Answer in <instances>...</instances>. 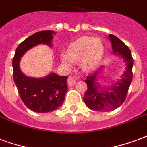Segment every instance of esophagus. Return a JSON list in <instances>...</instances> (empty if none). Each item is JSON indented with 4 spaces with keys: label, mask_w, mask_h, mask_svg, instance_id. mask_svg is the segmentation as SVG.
<instances>
[{
    "label": "esophagus",
    "mask_w": 147,
    "mask_h": 147,
    "mask_svg": "<svg viewBox=\"0 0 147 147\" xmlns=\"http://www.w3.org/2000/svg\"><path fill=\"white\" fill-rule=\"evenodd\" d=\"M76 83V77L74 76H69L67 79V85L69 86H74Z\"/></svg>",
    "instance_id": "1"
}]
</instances>
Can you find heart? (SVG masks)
<instances>
[{"label": "heart", "mask_w": 147, "mask_h": 147, "mask_svg": "<svg viewBox=\"0 0 147 147\" xmlns=\"http://www.w3.org/2000/svg\"><path fill=\"white\" fill-rule=\"evenodd\" d=\"M105 48L100 38L81 37L71 43L67 53L61 55V61L67 67H71L75 62L80 61V67L85 71L95 69L101 62Z\"/></svg>", "instance_id": "1"}]
</instances>
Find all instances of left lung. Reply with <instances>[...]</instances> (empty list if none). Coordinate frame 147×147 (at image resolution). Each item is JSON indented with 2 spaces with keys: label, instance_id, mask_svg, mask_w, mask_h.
<instances>
[{
  "label": "left lung",
  "instance_id": "1",
  "mask_svg": "<svg viewBox=\"0 0 147 147\" xmlns=\"http://www.w3.org/2000/svg\"><path fill=\"white\" fill-rule=\"evenodd\" d=\"M109 38L112 43L113 53L120 55L126 63L125 71L119 81L107 88H101L97 82L102 67L86 77L85 83L87 85V90L83 101L86 106L92 110L107 112L118 108L125 101L132 80L133 58L130 49L115 35L110 34Z\"/></svg>",
  "mask_w": 147,
  "mask_h": 147
}]
</instances>
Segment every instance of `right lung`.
Here are the masks:
<instances>
[{"label": "right lung", "instance_id": "right-lung-1", "mask_svg": "<svg viewBox=\"0 0 147 147\" xmlns=\"http://www.w3.org/2000/svg\"><path fill=\"white\" fill-rule=\"evenodd\" d=\"M53 34V30H42L28 37L18 45L12 60L13 80L20 97L27 108L36 113H50L62 105L67 91V76L55 73L39 79L27 76L21 71L20 61L28 49L35 45L51 46Z\"/></svg>", "mask_w": 147, "mask_h": 147}]
</instances>
